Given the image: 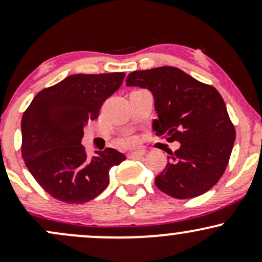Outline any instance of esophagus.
Returning <instances> with one entry per match:
<instances>
[{
	"instance_id": "obj_1",
	"label": "esophagus",
	"mask_w": 262,
	"mask_h": 262,
	"mask_svg": "<svg viewBox=\"0 0 262 262\" xmlns=\"http://www.w3.org/2000/svg\"><path fill=\"white\" fill-rule=\"evenodd\" d=\"M144 155H145V151H141V150H138V151H132L130 154H129V158L139 159V158H143Z\"/></svg>"
}]
</instances>
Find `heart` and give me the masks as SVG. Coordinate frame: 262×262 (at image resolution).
I'll list each match as a JSON object with an SVG mask.
<instances>
[{"label": "heart", "mask_w": 262, "mask_h": 262, "mask_svg": "<svg viewBox=\"0 0 262 262\" xmlns=\"http://www.w3.org/2000/svg\"><path fill=\"white\" fill-rule=\"evenodd\" d=\"M135 143H137V138L132 137V135H127V137L122 138V139H121V144H122V145H124V146L134 145Z\"/></svg>", "instance_id": "b5f03b06"}]
</instances>
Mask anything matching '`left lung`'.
<instances>
[{"instance_id":"1","label":"left lung","mask_w":262,"mask_h":262,"mask_svg":"<svg viewBox=\"0 0 262 262\" xmlns=\"http://www.w3.org/2000/svg\"><path fill=\"white\" fill-rule=\"evenodd\" d=\"M125 82L152 93L158 113L152 129L181 144L169 152L156 187L179 200L206 193L224 173L235 141L221 93L173 66L133 71Z\"/></svg>"}]
</instances>
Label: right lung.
<instances>
[{"instance_id":"obj_1","label":"right lung","mask_w":262,"mask_h":262,"mask_svg":"<svg viewBox=\"0 0 262 262\" xmlns=\"http://www.w3.org/2000/svg\"><path fill=\"white\" fill-rule=\"evenodd\" d=\"M124 73L70 75L41 90L22 117V156L29 172L61 202H89L110 183V170L125 160L108 148L89 158L81 144L83 128L119 89Z\"/></svg>"}]
</instances>
